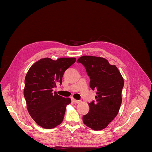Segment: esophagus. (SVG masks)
Here are the masks:
<instances>
[{"label":"esophagus","mask_w":152,"mask_h":152,"mask_svg":"<svg viewBox=\"0 0 152 152\" xmlns=\"http://www.w3.org/2000/svg\"><path fill=\"white\" fill-rule=\"evenodd\" d=\"M72 101L75 103H79L80 102V100H77V99H75L74 98H72Z\"/></svg>","instance_id":"obj_1"}]
</instances>
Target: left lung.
<instances>
[{
  "mask_svg": "<svg viewBox=\"0 0 152 152\" xmlns=\"http://www.w3.org/2000/svg\"><path fill=\"white\" fill-rule=\"evenodd\" d=\"M90 78V87L96 91V100L89 103V111L82 117L84 124L94 131L108 126L118 113L122 103L124 79L115 65L102 57L84 56L78 59Z\"/></svg>",
  "mask_w": 152,
  "mask_h": 152,
  "instance_id": "1",
  "label": "left lung"
}]
</instances>
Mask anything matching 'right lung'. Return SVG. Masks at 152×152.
<instances>
[{
  "instance_id": "add662e5",
  "label": "right lung",
  "mask_w": 152,
  "mask_h": 152,
  "mask_svg": "<svg viewBox=\"0 0 152 152\" xmlns=\"http://www.w3.org/2000/svg\"><path fill=\"white\" fill-rule=\"evenodd\" d=\"M76 61L75 58H61L57 60L45 58L30 68L25 79L24 96L29 114L44 129H53L63 120L69 98L58 95L53 89L62 83L64 73Z\"/></svg>"
}]
</instances>
